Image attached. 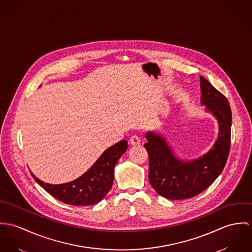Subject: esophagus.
Returning <instances> with one entry per match:
<instances>
[{
  "label": "esophagus",
  "mask_w": 252,
  "mask_h": 252,
  "mask_svg": "<svg viewBox=\"0 0 252 252\" xmlns=\"http://www.w3.org/2000/svg\"><path fill=\"white\" fill-rule=\"evenodd\" d=\"M141 139L137 134H133L129 138V144L130 145H139Z\"/></svg>",
  "instance_id": "34e87169"
}]
</instances>
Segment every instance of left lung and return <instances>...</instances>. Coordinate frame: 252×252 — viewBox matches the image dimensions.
I'll use <instances>...</instances> for the list:
<instances>
[{
	"mask_svg": "<svg viewBox=\"0 0 252 252\" xmlns=\"http://www.w3.org/2000/svg\"><path fill=\"white\" fill-rule=\"evenodd\" d=\"M200 83L201 103L220 123L219 140L207 155L185 162L173 155L162 137L146 134L150 184L158 194L171 200L188 199L209 188L222 172L230 152L232 113L228 99L202 76Z\"/></svg>",
	"mask_w": 252,
	"mask_h": 252,
	"instance_id": "8db88e82",
	"label": "left lung"
}]
</instances>
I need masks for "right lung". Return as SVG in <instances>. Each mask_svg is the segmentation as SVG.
<instances>
[{
  "instance_id": "obj_1",
  "label": "right lung",
  "mask_w": 252,
  "mask_h": 252,
  "mask_svg": "<svg viewBox=\"0 0 252 252\" xmlns=\"http://www.w3.org/2000/svg\"><path fill=\"white\" fill-rule=\"evenodd\" d=\"M127 142L122 140L108 148L85 174L78 179L62 185H50L37 179L34 181L50 195L61 202L72 206H90L98 203L112 187L114 168L123 154L126 153Z\"/></svg>"
}]
</instances>
